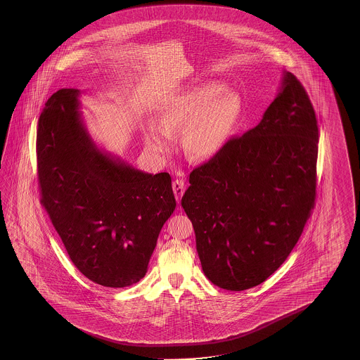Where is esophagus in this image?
Returning <instances> with one entry per match:
<instances>
[{"label": "esophagus", "instance_id": "1", "mask_svg": "<svg viewBox=\"0 0 360 360\" xmlns=\"http://www.w3.org/2000/svg\"><path fill=\"white\" fill-rule=\"evenodd\" d=\"M172 191H174L177 202H180V199L183 197L184 191H185V185H184V181L181 179H176L172 183Z\"/></svg>", "mask_w": 360, "mask_h": 360}]
</instances>
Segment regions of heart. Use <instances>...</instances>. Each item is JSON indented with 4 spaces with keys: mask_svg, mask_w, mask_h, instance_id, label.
I'll list each match as a JSON object with an SVG mask.
<instances>
[{
    "mask_svg": "<svg viewBox=\"0 0 360 360\" xmlns=\"http://www.w3.org/2000/svg\"><path fill=\"white\" fill-rule=\"evenodd\" d=\"M242 113L243 100L237 92L225 90L219 81H207L165 100L158 123H146L144 140L155 153H167L174 136L184 131V146L191 158L210 161L233 138Z\"/></svg>",
    "mask_w": 360,
    "mask_h": 360,
    "instance_id": "heart-1",
    "label": "heart"
}]
</instances>
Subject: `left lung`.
Segmentation results:
<instances>
[{
  "instance_id": "obj_1",
  "label": "left lung",
  "mask_w": 360,
  "mask_h": 360,
  "mask_svg": "<svg viewBox=\"0 0 360 360\" xmlns=\"http://www.w3.org/2000/svg\"><path fill=\"white\" fill-rule=\"evenodd\" d=\"M318 140L305 89L284 70L260 123L191 171L181 206L217 287L252 288L290 256L314 207Z\"/></svg>"
}]
</instances>
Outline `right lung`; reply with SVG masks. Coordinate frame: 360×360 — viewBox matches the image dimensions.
<instances>
[{"mask_svg":"<svg viewBox=\"0 0 360 360\" xmlns=\"http://www.w3.org/2000/svg\"><path fill=\"white\" fill-rule=\"evenodd\" d=\"M79 96L60 89L39 115L41 202L76 268L95 283L123 288L146 276L176 200L167 172H143L96 144Z\"/></svg>","mask_w":360,"mask_h":360,"instance_id":"obj_1","label":"right lung"}]
</instances>
